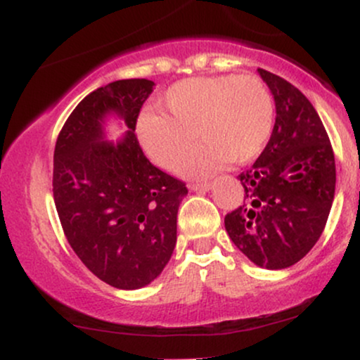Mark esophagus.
Listing matches in <instances>:
<instances>
[{
	"label": "esophagus",
	"instance_id": "1",
	"mask_svg": "<svg viewBox=\"0 0 360 360\" xmlns=\"http://www.w3.org/2000/svg\"><path fill=\"white\" fill-rule=\"evenodd\" d=\"M213 183H196V184H191L189 186V189L191 191H196V193H205V191H210L212 189Z\"/></svg>",
	"mask_w": 360,
	"mask_h": 360
}]
</instances>
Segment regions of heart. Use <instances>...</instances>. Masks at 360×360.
<instances>
[{"mask_svg": "<svg viewBox=\"0 0 360 360\" xmlns=\"http://www.w3.org/2000/svg\"><path fill=\"white\" fill-rule=\"evenodd\" d=\"M159 113H143L137 137L157 166L174 171L196 139L200 147L181 166L188 177H205L226 164L255 159L274 123V101L255 76H208L176 82L157 100Z\"/></svg>", "mask_w": 360, "mask_h": 360, "instance_id": "1", "label": "heart"}]
</instances>
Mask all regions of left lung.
Listing matches in <instances>:
<instances>
[{
	"label": "left lung",
	"instance_id": "left-lung-1",
	"mask_svg": "<svg viewBox=\"0 0 360 360\" xmlns=\"http://www.w3.org/2000/svg\"><path fill=\"white\" fill-rule=\"evenodd\" d=\"M276 105L269 142L238 176L243 203L225 217L237 249L255 266H295L318 242L335 196V157L308 98L269 71L257 69Z\"/></svg>",
	"mask_w": 360,
	"mask_h": 360
}]
</instances>
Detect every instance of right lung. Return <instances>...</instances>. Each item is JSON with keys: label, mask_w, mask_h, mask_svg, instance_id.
Masks as SVG:
<instances>
[{"label": "right lung", "mask_w": 360, "mask_h": 360, "mask_svg": "<svg viewBox=\"0 0 360 360\" xmlns=\"http://www.w3.org/2000/svg\"><path fill=\"white\" fill-rule=\"evenodd\" d=\"M154 81L122 79L88 94L53 150V201L72 250L117 289L150 284L171 259L186 184L152 166L135 137ZM110 119L126 134L108 140Z\"/></svg>", "instance_id": "add662e5"}]
</instances>
